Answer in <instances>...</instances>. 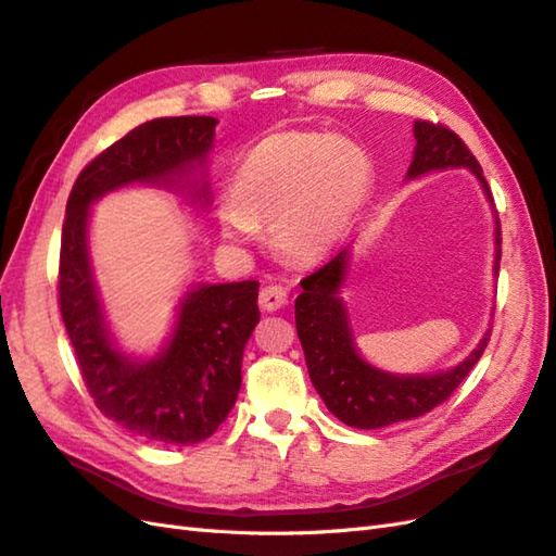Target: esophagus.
Listing matches in <instances>:
<instances>
[{"mask_svg": "<svg viewBox=\"0 0 556 556\" xmlns=\"http://www.w3.org/2000/svg\"><path fill=\"white\" fill-rule=\"evenodd\" d=\"M287 289L279 287V283H267V287L261 289V295H257V301H261V307L267 309V313H275V309L287 305Z\"/></svg>", "mask_w": 556, "mask_h": 556, "instance_id": "34e87169", "label": "esophagus"}]
</instances>
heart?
I'll list each match as a JSON object with an SVG mask.
<instances>
[{
    "label": "heart",
    "instance_id": "b5f03b06",
    "mask_svg": "<svg viewBox=\"0 0 556 556\" xmlns=\"http://www.w3.org/2000/svg\"><path fill=\"white\" fill-rule=\"evenodd\" d=\"M371 189V161L348 139L279 132L257 141L217 208L223 235L251 241L273 225V247L293 265H315L333 251Z\"/></svg>",
    "mask_w": 556,
    "mask_h": 556
}]
</instances>
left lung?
<instances>
[{
    "label": "left lung",
    "mask_w": 556,
    "mask_h": 556,
    "mask_svg": "<svg viewBox=\"0 0 556 556\" xmlns=\"http://www.w3.org/2000/svg\"><path fill=\"white\" fill-rule=\"evenodd\" d=\"M417 149L407 170V177H419L445 167H469L481 179L485 197L488 182L479 161L457 132L445 125L429 121L415 123ZM497 217V215H495ZM495 273L502 257L500 219L495 227ZM348 267V249L337 253L329 263L307 275L295 299V329L305 353V363L315 391L337 419L353 429H381V426L417 419L431 412L457 391V386L469 377L490 341V329L473 353L457 367L441 374H419V377H397L365 363L355 351L353 331L348 325V313L339 299L341 281Z\"/></svg>",
    "instance_id": "8db88e82"
}]
</instances>
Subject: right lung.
<instances>
[{
    "label": "right lung",
    "mask_w": 556,
    "mask_h": 556,
    "mask_svg": "<svg viewBox=\"0 0 556 556\" xmlns=\"http://www.w3.org/2000/svg\"><path fill=\"white\" fill-rule=\"evenodd\" d=\"M211 115L156 118L103 149L77 175L66 203L59 257V307L94 405L153 443L193 445L211 438L235 407L243 348L261 309L257 283H201L179 305L165 351L139 363L113 345L87 255L89 205L132 182L170 185L203 165L215 137ZM197 197L208 201V187Z\"/></svg>",
    "instance_id": "right-lung-1"
}]
</instances>
